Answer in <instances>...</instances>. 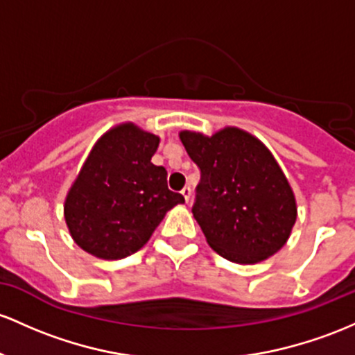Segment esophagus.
Listing matches in <instances>:
<instances>
[{
    "label": "esophagus",
    "mask_w": 355,
    "mask_h": 355,
    "mask_svg": "<svg viewBox=\"0 0 355 355\" xmlns=\"http://www.w3.org/2000/svg\"><path fill=\"white\" fill-rule=\"evenodd\" d=\"M182 196H184L185 202L189 204L190 197H192V189H190V187H185V189H182Z\"/></svg>",
    "instance_id": "esophagus-1"
}]
</instances>
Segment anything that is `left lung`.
I'll use <instances>...</instances> for the list:
<instances>
[{
  "label": "left lung",
  "mask_w": 355,
  "mask_h": 355,
  "mask_svg": "<svg viewBox=\"0 0 355 355\" xmlns=\"http://www.w3.org/2000/svg\"><path fill=\"white\" fill-rule=\"evenodd\" d=\"M178 136L200 168L192 212L209 246L237 264L276 254L290 239L298 209L268 146L236 126L212 136L189 130Z\"/></svg>",
  "instance_id": "1"
}]
</instances>
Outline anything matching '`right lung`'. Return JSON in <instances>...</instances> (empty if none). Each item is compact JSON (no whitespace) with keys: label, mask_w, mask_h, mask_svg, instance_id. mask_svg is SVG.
Listing matches in <instances>:
<instances>
[{"label":"right lung","mask_w":355,"mask_h":355,"mask_svg":"<svg viewBox=\"0 0 355 355\" xmlns=\"http://www.w3.org/2000/svg\"><path fill=\"white\" fill-rule=\"evenodd\" d=\"M159 136L135 123L112 126L94 143L70 185L64 217L73 243L99 259H123L150 241L165 214L185 198L151 163Z\"/></svg>","instance_id":"1"}]
</instances>
